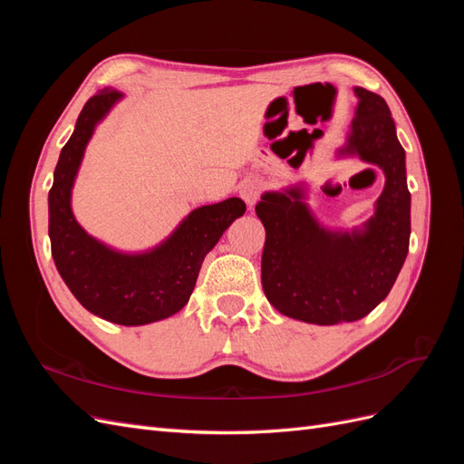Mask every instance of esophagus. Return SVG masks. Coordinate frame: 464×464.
<instances>
[{"mask_svg":"<svg viewBox=\"0 0 464 464\" xmlns=\"http://www.w3.org/2000/svg\"><path fill=\"white\" fill-rule=\"evenodd\" d=\"M240 198L247 207H254L261 198V184L257 179H246L240 186Z\"/></svg>","mask_w":464,"mask_h":464,"instance_id":"obj_1","label":"esophagus"}]
</instances>
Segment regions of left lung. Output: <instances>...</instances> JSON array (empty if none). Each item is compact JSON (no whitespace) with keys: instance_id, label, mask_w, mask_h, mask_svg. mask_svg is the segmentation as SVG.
<instances>
[{"instance_id":"left-lung-1","label":"left lung","mask_w":464,"mask_h":464,"mask_svg":"<svg viewBox=\"0 0 464 464\" xmlns=\"http://www.w3.org/2000/svg\"><path fill=\"white\" fill-rule=\"evenodd\" d=\"M353 133L343 152H358L385 172V189L366 228L323 230L300 189L265 193L256 205L266 237L261 283L280 314L315 325L366 317L395 285L411 242V191L404 149L382 96L362 87Z\"/></svg>"}]
</instances>
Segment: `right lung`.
Returning a JSON list of instances; mask_svg holds the SVG:
<instances>
[{
  "mask_svg": "<svg viewBox=\"0 0 464 464\" xmlns=\"http://www.w3.org/2000/svg\"><path fill=\"white\" fill-rule=\"evenodd\" d=\"M120 96L104 89L82 106L53 172L48 234L53 263L79 304L98 317L131 327L170 317L188 304L207 254L246 213V203L230 198L195 208L160 247L143 256L116 254L91 237L77 224L69 199L94 125Z\"/></svg>",
  "mask_w": 464,
  "mask_h": 464,
  "instance_id": "1",
  "label": "right lung"
}]
</instances>
